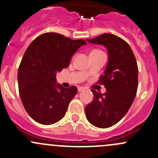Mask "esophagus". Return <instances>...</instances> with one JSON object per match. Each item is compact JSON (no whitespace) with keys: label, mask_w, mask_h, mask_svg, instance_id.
Returning <instances> with one entry per match:
<instances>
[{"label":"esophagus","mask_w":158,"mask_h":158,"mask_svg":"<svg viewBox=\"0 0 158 158\" xmlns=\"http://www.w3.org/2000/svg\"><path fill=\"white\" fill-rule=\"evenodd\" d=\"M85 90V88L84 87H82V86H79L78 87V92H82V91H84Z\"/></svg>","instance_id":"esophagus-1"}]
</instances>
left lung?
Returning <instances> with one entry per match:
<instances>
[{"label":"left lung","mask_w":158,"mask_h":158,"mask_svg":"<svg viewBox=\"0 0 158 158\" xmlns=\"http://www.w3.org/2000/svg\"><path fill=\"white\" fill-rule=\"evenodd\" d=\"M86 40L104 45L109 53V62L104 75L98 81L105 85L106 92L91 90L94 99L85 107V116L94 126L109 128L126 114L135 100L138 85V64L128 43L118 36L103 33Z\"/></svg>","instance_id":"left-lung-1"}]
</instances>
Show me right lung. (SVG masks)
Returning a JSON list of instances; mask_svg holds the SVG:
<instances>
[{"label":"right lung","mask_w":158,"mask_h":158,"mask_svg":"<svg viewBox=\"0 0 158 158\" xmlns=\"http://www.w3.org/2000/svg\"><path fill=\"white\" fill-rule=\"evenodd\" d=\"M84 40H72L56 33L36 38L27 50L18 69L19 93L25 110L34 121L52 125L64 117L78 90L57 84L56 73L68 67L72 56Z\"/></svg>","instance_id":"add662e5"}]
</instances>
